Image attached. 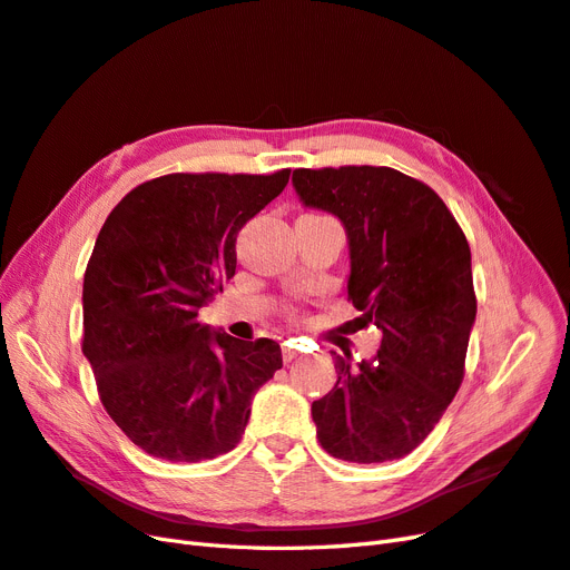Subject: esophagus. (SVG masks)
<instances>
[{
  "label": "esophagus",
  "instance_id": "esophagus-1",
  "mask_svg": "<svg viewBox=\"0 0 570 570\" xmlns=\"http://www.w3.org/2000/svg\"><path fill=\"white\" fill-rule=\"evenodd\" d=\"M297 356H299V340L285 342V344H283V358H285V361H292V358H297Z\"/></svg>",
  "mask_w": 570,
  "mask_h": 570
}]
</instances>
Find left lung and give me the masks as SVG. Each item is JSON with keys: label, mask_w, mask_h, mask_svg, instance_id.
Listing matches in <instances>:
<instances>
[{"label": "left lung", "mask_w": 570, "mask_h": 570, "mask_svg": "<svg viewBox=\"0 0 570 570\" xmlns=\"http://www.w3.org/2000/svg\"><path fill=\"white\" fill-rule=\"evenodd\" d=\"M292 183L306 206L344 223L347 299L383 333L373 361L333 354L337 383L312 404L316 438L342 461L402 459L463 381L475 321L469 239L433 187L387 166L297 168Z\"/></svg>", "instance_id": "1"}]
</instances>
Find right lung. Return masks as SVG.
I'll return each instance as SVG.
<instances>
[{"label":"right lung","instance_id":"right-lung-1","mask_svg":"<svg viewBox=\"0 0 570 570\" xmlns=\"http://www.w3.org/2000/svg\"><path fill=\"white\" fill-rule=\"evenodd\" d=\"M271 176L168 174L120 199L82 283V354L111 421L142 452L197 463L243 440L281 344L212 333L199 308L235 275V239L278 197Z\"/></svg>","mask_w":570,"mask_h":570}]
</instances>
